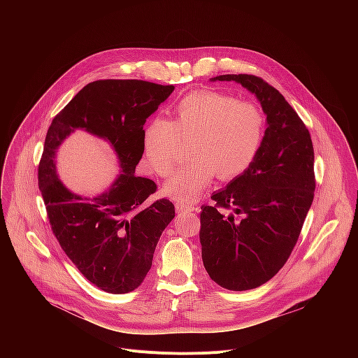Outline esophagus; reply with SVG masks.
Listing matches in <instances>:
<instances>
[{"label":"esophagus","instance_id":"obj_1","mask_svg":"<svg viewBox=\"0 0 358 358\" xmlns=\"http://www.w3.org/2000/svg\"><path fill=\"white\" fill-rule=\"evenodd\" d=\"M176 210L178 214H182V213H198L199 207L198 206H194V203H181V202H177L176 203Z\"/></svg>","mask_w":358,"mask_h":358}]
</instances>
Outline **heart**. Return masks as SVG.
Here are the masks:
<instances>
[{
    "label": "heart",
    "mask_w": 358,
    "mask_h": 358,
    "mask_svg": "<svg viewBox=\"0 0 358 358\" xmlns=\"http://www.w3.org/2000/svg\"><path fill=\"white\" fill-rule=\"evenodd\" d=\"M266 136V116L252 100L215 90L192 92L170 113V120L152 119L143 131V155L150 170L169 177L181 144H188V162L164 185L181 203L194 202L215 176L231 181L257 162Z\"/></svg>",
    "instance_id": "heart-1"
}]
</instances>
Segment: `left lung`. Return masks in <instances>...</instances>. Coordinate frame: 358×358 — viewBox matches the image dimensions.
Here are the masks:
<instances>
[{
	"label": "left lung",
	"instance_id": "1",
	"mask_svg": "<svg viewBox=\"0 0 358 358\" xmlns=\"http://www.w3.org/2000/svg\"><path fill=\"white\" fill-rule=\"evenodd\" d=\"M255 93L266 115V136L257 162L201 207L203 268L228 290L255 289L286 264L315 196L310 133L283 94L255 75H220ZM225 208L229 216L217 210Z\"/></svg>",
	"mask_w": 358,
	"mask_h": 358
}]
</instances>
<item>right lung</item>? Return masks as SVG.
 Here are the masks:
<instances>
[{
  "label": "right lung",
  "instance_id": "obj_1",
  "mask_svg": "<svg viewBox=\"0 0 358 358\" xmlns=\"http://www.w3.org/2000/svg\"><path fill=\"white\" fill-rule=\"evenodd\" d=\"M173 90V85L137 79L94 80L54 117L45 137L38 185L50 228L79 272L108 293H129L143 283L157 242L176 215L167 198L144 203L157 185L134 176L145 119ZM75 128L108 139L120 157L122 174L97 197L71 193L56 176V148Z\"/></svg>",
  "mask_w": 358,
  "mask_h": 358
}]
</instances>
